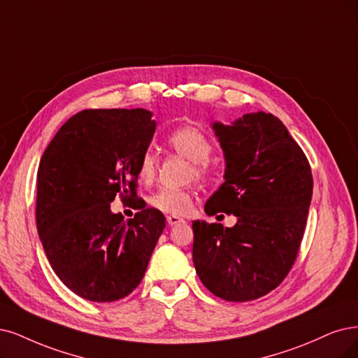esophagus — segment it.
<instances>
[{
    "label": "esophagus",
    "instance_id": "34e87169",
    "mask_svg": "<svg viewBox=\"0 0 358 358\" xmlns=\"http://www.w3.org/2000/svg\"><path fill=\"white\" fill-rule=\"evenodd\" d=\"M166 221L169 226H176V224H180V222H184V220L181 217H177V215H168L166 217Z\"/></svg>",
    "mask_w": 358,
    "mask_h": 358
}]
</instances>
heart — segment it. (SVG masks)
<instances>
[{
    "label": "heart",
    "mask_w": 358,
    "mask_h": 358,
    "mask_svg": "<svg viewBox=\"0 0 358 358\" xmlns=\"http://www.w3.org/2000/svg\"><path fill=\"white\" fill-rule=\"evenodd\" d=\"M166 143L171 149H174L177 153L192 161V177L205 180L209 176L210 168L208 159L213 153V145H210V141L201 129L194 127L176 128L168 134ZM137 176L141 182H152L156 177V156L150 150L144 152L140 157ZM149 203L152 208L161 210V213L184 215L190 213L193 206V196L187 189L161 187L150 196Z\"/></svg>",
    "instance_id": "b5f03b06"
}]
</instances>
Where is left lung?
I'll return each instance as SVG.
<instances>
[{"mask_svg":"<svg viewBox=\"0 0 358 358\" xmlns=\"http://www.w3.org/2000/svg\"><path fill=\"white\" fill-rule=\"evenodd\" d=\"M213 128L226 157V181L205 213L233 214L237 222L224 229L193 221L194 268L215 296L252 301L279 286L298 257L313 196L311 168L271 113H246Z\"/></svg>","mask_w":358,"mask_h":358,"instance_id":"1","label":"left lung"}]
</instances>
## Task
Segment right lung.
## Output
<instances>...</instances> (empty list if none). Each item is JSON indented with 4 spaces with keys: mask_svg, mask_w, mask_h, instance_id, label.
Instances as JSON below:
<instances>
[{
    "mask_svg": "<svg viewBox=\"0 0 358 358\" xmlns=\"http://www.w3.org/2000/svg\"><path fill=\"white\" fill-rule=\"evenodd\" d=\"M156 122L145 109H88L51 140L38 168L36 229L51 268L73 294L112 302L134 290L165 217L137 197V168ZM119 194L139 213L113 215Z\"/></svg>",
    "mask_w": 358,
    "mask_h": 358,
    "instance_id": "right-lung-1",
    "label": "right lung"
}]
</instances>
